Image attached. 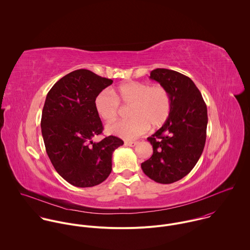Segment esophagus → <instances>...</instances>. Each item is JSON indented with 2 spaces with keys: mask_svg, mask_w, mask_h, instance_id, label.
<instances>
[{
  "mask_svg": "<svg viewBox=\"0 0 250 250\" xmlns=\"http://www.w3.org/2000/svg\"><path fill=\"white\" fill-rule=\"evenodd\" d=\"M124 144L126 145V146H129V147H135L137 144H138V142H129V141H126Z\"/></svg>",
  "mask_w": 250,
  "mask_h": 250,
  "instance_id": "34e87169",
  "label": "esophagus"
}]
</instances>
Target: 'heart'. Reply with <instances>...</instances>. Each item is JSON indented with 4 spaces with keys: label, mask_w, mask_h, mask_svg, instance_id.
I'll list each match as a JSON object with an SVG mask.
<instances>
[{
    "label": "heart",
    "mask_w": 250,
    "mask_h": 250,
    "mask_svg": "<svg viewBox=\"0 0 250 250\" xmlns=\"http://www.w3.org/2000/svg\"><path fill=\"white\" fill-rule=\"evenodd\" d=\"M120 104L131 106L128 112L131 119L108 125L107 132L130 141L143 135L149 126H162L169 116L171 99L167 89L161 84L132 81L101 91L94 101L97 114L107 123L117 118Z\"/></svg>",
    "instance_id": "heart-1"
}]
</instances>
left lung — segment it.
Wrapping results in <instances>:
<instances>
[{"instance_id":"8db88e82","label":"left lung","mask_w":250,"mask_h":250,"mask_svg":"<svg viewBox=\"0 0 250 250\" xmlns=\"http://www.w3.org/2000/svg\"><path fill=\"white\" fill-rule=\"evenodd\" d=\"M150 79L167 89L171 108L162 128L147 139L153 155L142 168L155 182L171 184L188 175L203 152L207 107L194 83L179 72L157 68L151 71Z\"/></svg>"}]
</instances>
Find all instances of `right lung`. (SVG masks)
Segmentation results:
<instances>
[{
  "label": "right lung",
  "mask_w": 250,
  "mask_h": 250,
  "mask_svg": "<svg viewBox=\"0 0 250 250\" xmlns=\"http://www.w3.org/2000/svg\"><path fill=\"white\" fill-rule=\"evenodd\" d=\"M112 80L86 69L71 72L59 80L46 96L41 116V133L48 157L57 172L75 187L101 184L111 172L113 151L123 141L102 134L96 112V96Z\"/></svg>",
  "instance_id": "1"
}]
</instances>
